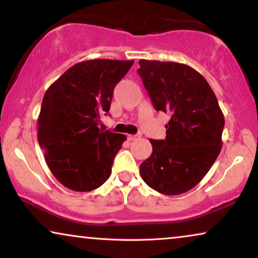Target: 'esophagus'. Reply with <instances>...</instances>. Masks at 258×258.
<instances>
[{
    "mask_svg": "<svg viewBox=\"0 0 258 258\" xmlns=\"http://www.w3.org/2000/svg\"><path fill=\"white\" fill-rule=\"evenodd\" d=\"M139 135H129L128 136V140L129 141H135V140H137V139H139Z\"/></svg>",
    "mask_w": 258,
    "mask_h": 258,
    "instance_id": "34e87169",
    "label": "esophagus"
}]
</instances>
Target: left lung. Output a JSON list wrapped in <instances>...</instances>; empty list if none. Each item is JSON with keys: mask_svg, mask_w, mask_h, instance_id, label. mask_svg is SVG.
Here are the masks:
<instances>
[{"mask_svg": "<svg viewBox=\"0 0 258 258\" xmlns=\"http://www.w3.org/2000/svg\"><path fill=\"white\" fill-rule=\"evenodd\" d=\"M137 73L157 111L168 112L165 140L140 165L143 181L163 195L199 184L220 154L224 116L206 79L191 67L141 59Z\"/></svg>", "mask_w": 258, "mask_h": 258, "instance_id": "obj_1", "label": "left lung"}]
</instances>
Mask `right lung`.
<instances>
[{
    "instance_id": "add662e5",
    "label": "right lung",
    "mask_w": 258,
    "mask_h": 258,
    "mask_svg": "<svg viewBox=\"0 0 258 258\" xmlns=\"http://www.w3.org/2000/svg\"><path fill=\"white\" fill-rule=\"evenodd\" d=\"M134 61L90 59L59 76L42 101L38 144L56 179L74 191L97 189L111 174L112 162L126 137L98 128L109 114L114 88Z\"/></svg>"
}]
</instances>
